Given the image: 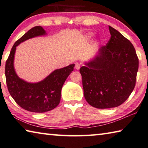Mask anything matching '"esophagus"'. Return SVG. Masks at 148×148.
Listing matches in <instances>:
<instances>
[{"label": "esophagus", "mask_w": 148, "mask_h": 148, "mask_svg": "<svg viewBox=\"0 0 148 148\" xmlns=\"http://www.w3.org/2000/svg\"><path fill=\"white\" fill-rule=\"evenodd\" d=\"M80 67H81V65H80V64H79V63H76L75 66V68L77 70H79L80 69Z\"/></svg>", "instance_id": "obj_1"}]
</instances>
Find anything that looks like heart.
<instances>
[{"mask_svg":"<svg viewBox=\"0 0 148 148\" xmlns=\"http://www.w3.org/2000/svg\"><path fill=\"white\" fill-rule=\"evenodd\" d=\"M94 36V33H88V35H87V37L88 38H92Z\"/></svg>","mask_w":148,"mask_h":148,"instance_id":"heart-1","label":"heart"}]
</instances>
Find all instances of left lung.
<instances>
[{
    "mask_svg": "<svg viewBox=\"0 0 148 148\" xmlns=\"http://www.w3.org/2000/svg\"><path fill=\"white\" fill-rule=\"evenodd\" d=\"M111 38L97 54L80 69L84 96L98 109L115 108L129 98L134 88L138 58L134 46L109 26Z\"/></svg>",
    "mask_w": 148,
    "mask_h": 148,
    "instance_id": "obj_1",
    "label": "left lung"
}]
</instances>
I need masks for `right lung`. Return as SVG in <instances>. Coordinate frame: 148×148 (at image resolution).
<instances>
[{
	"label": "right lung",
	"instance_id": "obj_1",
	"mask_svg": "<svg viewBox=\"0 0 148 148\" xmlns=\"http://www.w3.org/2000/svg\"><path fill=\"white\" fill-rule=\"evenodd\" d=\"M46 34L41 26L31 28L15 42L6 62L5 75L9 92L21 108L31 112L44 113L57 107L61 98L63 84L75 67L73 64L56 69L38 83H28L19 78L14 66L16 47L26 40Z\"/></svg>",
	"mask_w": 148,
	"mask_h": 148
}]
</instances>
